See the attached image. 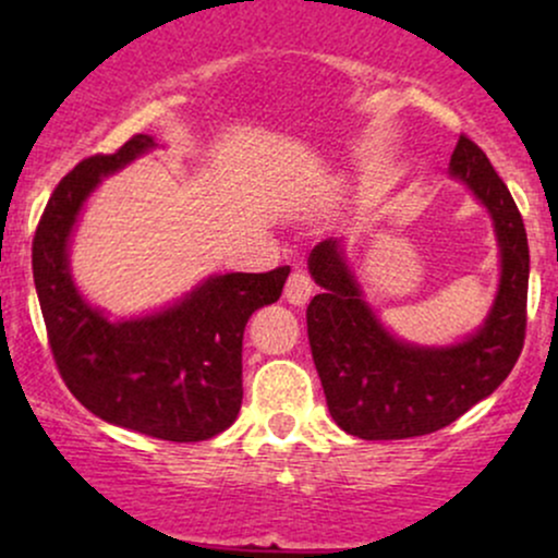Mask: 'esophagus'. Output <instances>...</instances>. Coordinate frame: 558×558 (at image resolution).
Instances as JSON below:
<instances>
[{
    "label": "esophagus",
    "instance_id": "34e87169",
    "mask_svg": "<svg viewBox=\"0 0 558 558\" xmlns=\"http://www.w3.org/2000/svg\"><path fill=\"white\" fill-rule=\"evenodd\" d=\"M312 293H315V280L310 278V272H306V270H293L291 275H288V280H286V299L291 301V304L304 306L306 301H310Z\"/></svg>",
    "mask_w": 558,
    "mask_h": 558
}]
</instances>
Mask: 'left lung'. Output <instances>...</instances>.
Instances as JSON below:
<instances>
[{"mask_svg":"<svg viewBox=\"0 0 558 558\" xmlns=\"http://www.w3.org/2000/svg\"><path fill=\"white\" fill-rule=\"evenodd\" d=\"M451 175L490 209L501 246V286L490 317L451 349H417L390 338L362 301L338 241L312 248L323 293L306 306L312 360L336 425L364 440H399L440 430L490 396L514 369L527 328L530 248L520 209L485 151L462 133Z\"/></svg>","mask_w":558,"mask_h":558,"instance_id":"8db88e82","label":"left lung"}]
</instances>
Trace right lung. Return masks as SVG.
Returning <instances> with one entry per match:
<instances>
[{"label":"right lung","mask_w":558,"mask_h":558,"mask_svg":"<svg viewBox=\"0 0 558 558\" xmlns=\"http://www.w3.org/2000/svg\"><path fill=\"white\" fill-rule=\"evenodd\" d=\"M155 146L136 133L112 155L81 159L57 183L36 226L34 283L49 349L70 393L112 425L175 444L215 438L239 417L241 345L252 312L283 293L291 267L209 278L159 315L110 323L78 296L68 235L101 175Z\"/></svg>","instance_id":"1"}]
</instances>
